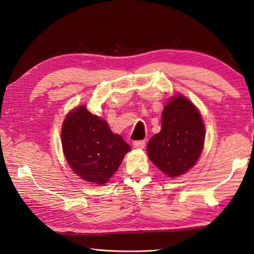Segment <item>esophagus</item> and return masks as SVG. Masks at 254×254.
I'll return each mask as SVG.
<instances>
[{"label": "esophagus", "instance_id": "obj_1", "mask_svg": "<svg viewBox=\"0 0 254 254\" xmlns=\"http://www.w3.org/2000/svg\"><path fill=\"white\" fill-rule=\"evenodd\" d=\"M132 144L136 149H143L145 145V141L144 140H136V141L132 142Z\"/></svg>", "mask_w": 254, "mask_h": 254}]
</instances>
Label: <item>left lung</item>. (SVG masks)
Returning <instances> with one entry per match:
<instances>
[{"label": "left lung", "mask_w": 254, "mask_h": 254, "mask_svg": "<svg viewBox=\"0 0 254 254\" xmlns=\"http://www.w3.org/2000/svg\"><path fill=\"white\" fill-rule=\"evenodd\" d=\"M204 126L195 106L182 95L168 101L162 128L148 143V155L160 171L177 177L192 167L203 149Z\"/></svg>", "instance_id": "obj_1"}]
</instances>
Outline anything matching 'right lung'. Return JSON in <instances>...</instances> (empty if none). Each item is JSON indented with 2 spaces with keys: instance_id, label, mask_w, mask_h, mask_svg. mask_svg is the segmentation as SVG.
I'll return each instance as SVG.
<instances>
[{
  "instance_id": "add662e5",
  "label": "right lung",
  "mask_w": 254,
  "mask_h": 254,
  "mask_svg": "<svg viewBox=\"0 0 254 254\" xmlns=\"http://www.w3.org/2000/svg\"><path fill=\"white\" fill-rule=\"evenodd\" d=\"M62 144L71 170L89 183L103 185L113 176L130 150L108 123L84 106L70 112L62 128Z\"/></svg>"
}]
</instances>
